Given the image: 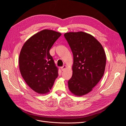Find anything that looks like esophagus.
<instances>
[{
    "label": "esophagus",
    "mask_w": 126,
    "mask_h": 126,
    "mask_svg": "<svg viewBox=\"0 0 126 126\" xmlns=\"http://www.w3.org/2000/svg\"><path fill=\"white\" fill-rule=\"evenodd\" d=\"M60 68H61V70H62V71H63V70L66 68V66H64H64H63V67H61Z\"/></svg>",
    "instance_id": "obj_1"
}]
</instances>
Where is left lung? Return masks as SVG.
I'll return each mask as SVG.
<instances>
[{
  "mask_svg": "<svg viewBox=\"0 0 126 126\" xmlns=\"http://www.w3.org/2000/svg\"><path fill=\"white\" fill-rule=\"evenodd\" d=\"M74 57L72 76L68 81L71 93L82 96L92 91L104 74L106 57L101 44L90 34L69 32L64 34Z\"/></svg>",
  "mask_w": 126,
  "mask_h": 126,
  "instance_id": "1",
  "label": "left lung"
}]
</instances>
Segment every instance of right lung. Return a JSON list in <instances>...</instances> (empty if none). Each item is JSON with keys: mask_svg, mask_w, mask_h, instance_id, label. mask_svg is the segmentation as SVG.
<instances>
[{"mask_svg": "<svg viewBox=\"0 0 126 126\" xmlns=\"http://www.w3.org/2000/svg\"><path fill=\"white\" fill-rule=\"evenodd\" d=\"M61 35L44 29L29 38L21 48L19 57L20 74L28 86L38 94L49 93L58 76L49 50Z\"/></svg>", "mask_w": 126, "mask_h": 126, "instance_id": "add662e5", "label": "right lung"}]
</instances>
